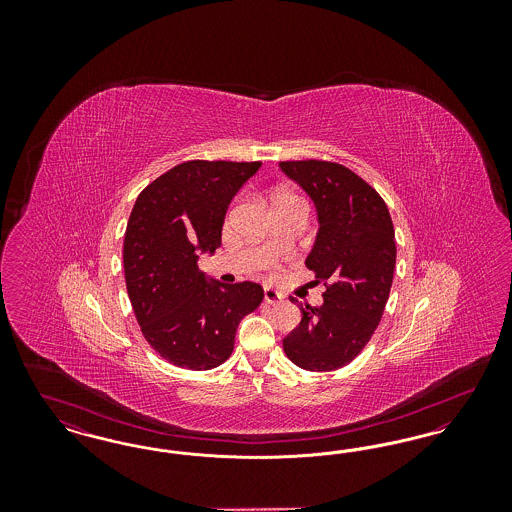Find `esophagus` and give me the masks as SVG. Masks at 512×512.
Returning a JSON list of instances; mask_svg holds the SVG:
<instances>
[{
  "label": "esophagus",
  "instance_id": "1",
  "mask_svg": "<svg viewBox=\"0 0 512 512\" xmlns=\"http://www.w3.org/2000/svg\"><path fill=\"white\" fill-rule=\"evenodd\" d=\"M284 299V295L278 292V290H274V288H270V286H265V301L270 303V305H274V303H280Z\"/></svg>",
  "mask_w": 512,
  "mask_h": 512
}]
</instances>
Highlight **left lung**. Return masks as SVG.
Instances as JSON below:
<instances>
[{
    "label": "left lung",
    "mask_w": 512,
    "mask_h": 512,
    "mask_svg": "<svg viewBox=\"0 0 512 512\" xmlns=\"http://www.w3.org/2000/svg\"><path fill=\"white\" fill-rule=\"evenodd\" d=\"M280 169L315 203L318 232L305 265L326 286L320 307L299 303L301 322L284 338V351L303 370H338L365 349L390 297L397 253L390 211L338 163L284 161Z\"/></svg>",
    "instance_id": "left-lung-1"
}]
</instances>
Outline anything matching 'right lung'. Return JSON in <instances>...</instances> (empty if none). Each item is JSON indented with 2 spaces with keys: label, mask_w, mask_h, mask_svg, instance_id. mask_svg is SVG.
Returning <instances> with one entry per match:
<instances>
[{
  "label": "right lung",
  "mask_w": 512,
  "mask_h": 512,
  "mask_svg": "<svg viewBox=\"0 0 512 512\" xmlns=\"http://www.w3.org/2000/svg\"><path fill=\"white\" fill-rule=\"evenodd\" d=\"M259 169L261 161H186L134 203L122 249L126 292L147 343L174 366L222 365L240 320L263 301L259 284H222L197 267L219 247L230 201Z\"/></svg>",
  "instance_id": "obj_1"
}]
</instances>
